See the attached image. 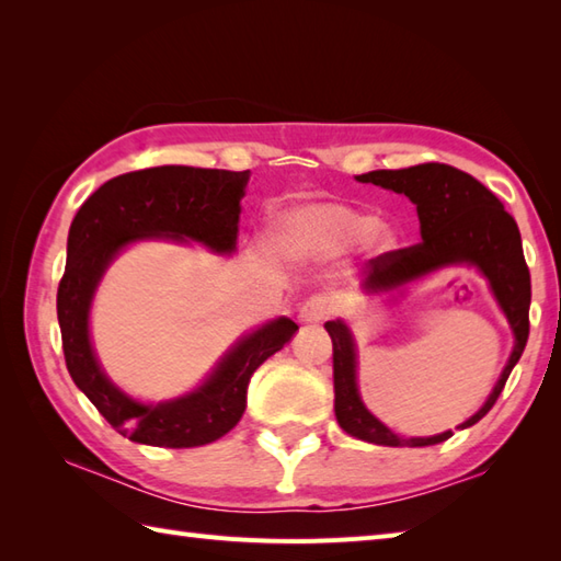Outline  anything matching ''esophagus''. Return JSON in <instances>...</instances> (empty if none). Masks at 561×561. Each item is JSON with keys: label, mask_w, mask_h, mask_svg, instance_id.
<instances>
[{"label": "esophagus", "mask_w": 561, "mask_h": 561, "mask_svg": "<svg viewBox=\"0 0 561 561\" xmlns=\"http://www.w3.org/2000/svg\"><path fill=\"white\" fill-rule=\"evenodd\" d=\"M332 313V304L328 296H308V299L299 306V318L304 323H323V320Z\"/></svg>", "instance_id": "obj_1"}]
</instances>
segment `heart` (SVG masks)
<instances>
[{
	"label": "heart",
	"mask_w": 561,
	"mask_h": 561,
	"mask_svg": "<svg viewBox=\"0 0 561 561\" xmlns=\"http://www.w3.org/2000/svg\"><path fill=\"white\" fill-rule=\"evenodd\" d=\"M277 236L284 250L291 255H328L359 241L386 245L388 233L371 214L347 205H308L287 211L279 219Z\"/></svg>",
	"instance_id": "heart-1"
}]
</instances>
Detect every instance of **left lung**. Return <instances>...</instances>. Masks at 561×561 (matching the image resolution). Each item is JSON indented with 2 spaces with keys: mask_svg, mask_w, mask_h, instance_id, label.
<instances>
[{
  "mask_svg": "<svg viewBox=\"0 0 561 561\" xmlns=\"http://www.w3.org/2000/svg\"><path fill=\"white\" fill-rule=\"evenodd\" d=\"M362 183H374L392 193L408 195L420 214L422 241L410 248L388 250L366 265L364 289L388 291L436 267L453 262H472L492 284L499 306L506 313L516 335V347L494 386L490 400L478 414L458 428L478 424L494 408L502 396L506 380L526 350L530 332V272L523 257L520 231L514 217L504 209L492 190H486L470 173L453 169L446 163H420L402 171H371L356 178ZM332 340V378H335V416L350 436H356L378 446H434L444 444L453 432L428 438H400L380 424L364 408L356 392V362L354 342L342 320L325 323Z\"/></svg>",
  "mask_w": 561,
  "mask_h": 561,
  "instance_id": "obj_1",
  "label": "left lung"
}]
</instances>
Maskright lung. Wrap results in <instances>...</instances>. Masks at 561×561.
Returning <instances> with one entry per match:
<instances>
[{
  "mask_svg": "<svg viewBox=\"0 0 561 561\" xmlns=\"http://www.w3.org/2000/svg\"><path fill=\"white\" fill-rule=\"evenodd\" d=\"M248 171L157 165L103 183L79 207L67 238V267L57 287V320L67 371L117 434L161 448H193L229 434L245 412L248 380L299 325L272 320L224 356L205 386L181 400L141 404L117 390L93 356L89 306L103 270L137 238H193L217 253L236 248Z\"/></svg>",
  "mask_w": 561,
  "mask_h": 561,
  "instance_id": "add662e5",
  "label": "right lung"
}]
</instances>
